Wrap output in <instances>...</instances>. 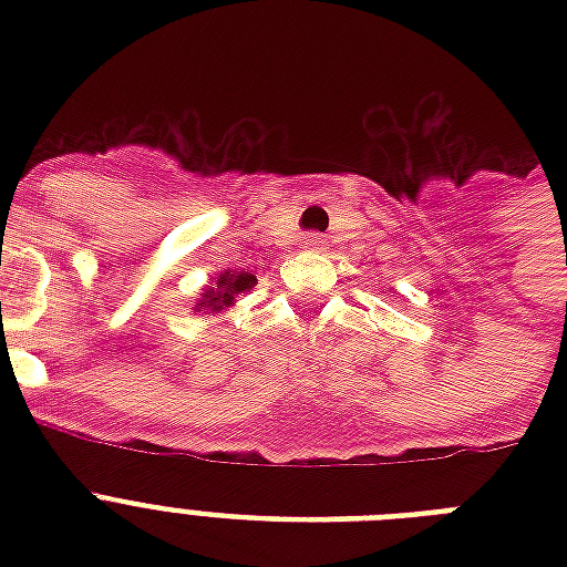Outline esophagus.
<instances>
[{
	"label": "esophagus",
	"instance_id": "1",
	"mask_svg": "<svg viewBox=\"0 0 567 567\" xmlns=\"http://www.w3.org/2000/svg\"><path fill=\"white\" fill-rule=\"evenodd\" d=\"M302 244H306L309 249H323V238H320V235H315V231L302 235Z\"/></svg>",
	"mask_w": 567,
	"mask_h": 567
}]
</instances>
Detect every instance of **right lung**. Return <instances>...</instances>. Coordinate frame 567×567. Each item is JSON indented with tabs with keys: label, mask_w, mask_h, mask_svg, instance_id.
Instances as JSON below:
<instances>
[{
	"label": "right lung",
	"mask_w": 567,
	"mask_h": 567,
	"mask_svg": "<svg viewBox=\"0 0 567 567\" xmlns=\"http://www.w3.org/2000/svg\"><path fill=\"white\" fill-rule=\"evenodd\" d=\"M256 285V276L249 270H223L220 276H214V282H208L196 300L194 311H203V315H223L226 309L235 306V297H244V293L252 291Z\"/></svg>",
	"instance_id": "1"
}]
</instances>
